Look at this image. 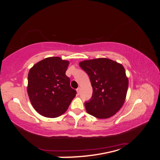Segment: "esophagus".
I'll return each instance as SVG.
<instances>
[{
    "label": "esophagus",
    "mask_w": 160,
    "mask_h": 160,
    "mask_svg": "<svg viewBox=\"0 0 160 160\" xmlns=\"http://www.w3.org/2000/svg\"><path fill=\"white\" fill-rule=\"evenodd\" d=\"M76 90H77V92H78V94H80V88H78Z\"/></svg>",
    "instance_id": "obj_1"
}]
</instances>
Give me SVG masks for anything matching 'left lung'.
<instances>
[{
    "mask_svg": "<svg viewBox=\"0 0 160 160\" xmlns=\"http://www.w3.org/2000/svg\"><path fill=\"white\" fill-rule=\"evenodd\" d=\"M88 73L92 96L85 102L86 111L97 118H108L118 112L126 100L128 80L121 63L106 58L85 60L79 63Z\"/></svg>",
    "mask_w": 160,
    "mask_h": 160,
    "instance_id": "1",
    "label": "left lung"
}]
</instances>
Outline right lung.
Returning <instances> with one entry per match:
<instances>
[{
    "mask_svg": "<svg viewBox=\"0 0 160 160\" xmlns=\"http://www.w3.org/2000/svg\"><path fill=\"white\" fill-rule=\"evenodd\" d=\"M68 61L48 57L38 62L28 73V93L34 109L43 116L56 118L66 112L76 91L66 72Z\"/></svg>",
    "mask_w": 160,
    "mask_h": 160,
    "instance_id": "obj_1",
    "label": "right lung"
}]
</instances>
